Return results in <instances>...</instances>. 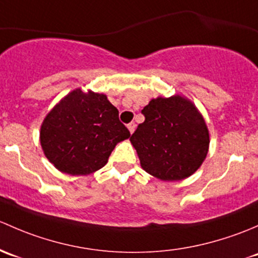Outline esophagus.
<instances>
[{
  "label": "esophagus",
  "mask_w": 258,
  "mask_h": 258,
  "mask_svg": "<svg viewBox=\"0 0 258 258\" xmlns=\"http://www.w3.org/2000/svg\"><path fill=\"white\" fill-rule=\"evenodd\" d=\"M135 123H129L128 124V129H129V132H130V134H133V133H134V130H135Z\"/></svg>",
  "instance_id": "34e87169"
}]
</instances>
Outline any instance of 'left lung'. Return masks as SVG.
Returning a JSON list of instances; mask_svg holds the SVG:
<instances>
[{
  "label": "left lung",
  "mask_w": 258,
  "mask_h": 258,
  "mask_svg": "<svg viewBox=\"0 0 258 258\" xmlns=\"http://www.w3.org/2000/svg\"><path fill=\"white\" fill-rule=\"evenodd\" d=\"M130 137L145 171L164 181L186 179L201 166L210 135L198 108L181 95L151 99Z\"/></svg>",
  "instance_id": "obj_1"
}]
</instances>
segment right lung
Wrapping results in <instances>:
<instances>
[{
	"instance_id": "right-lung-1",
	"label": "right lung",
	"mask_w": 258,
	"mask_h": 258,
	"mask_svg": "<svg viewBox=\"0 0 258 258\" xmlns=\"http://www.w3.org/2000/svg\"><path fill=\"white\" fill-rule=\"evenodd\" d=\"M129 130L107 95L81 88L66 95L47 114L39 139L44 155L59 171L88 175L102 169Z\"/></svg>"
}]
</instances>
